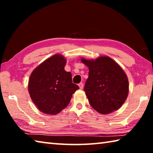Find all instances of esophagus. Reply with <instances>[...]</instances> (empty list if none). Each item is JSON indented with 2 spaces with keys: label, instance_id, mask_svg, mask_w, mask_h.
<instances>
[{
  "label": "esophagus",
  "instance_id": "1",
  "mask_svg": "<svg viewBox=\"0 0 153 153\" xmlns=\"http://www.w3.org/2000/svg\"><path fill=\"white\" fill-rule=\"evenodd\" d=\"M78 86H79L80 89H83V88H84V84H83L82 82H80L78 84Z\"/></svg>",
  "mask_w": 153,
  "mask_h": 153
}]
</instances>
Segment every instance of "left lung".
Returning <instances> with one entry per match:
<instances>
[{
  "mask_svg": "<svg viewBox=\"0 0 153 153\" xmlns=\"http://www.w3.org/2000/svg\"><path fill=\"white\" fill-rule=\"evenodd\" d=\"M82 61L89 68L84 91L91 107L101 114L120 108L128 94V80L121 67L108 56Z\"/></svg>",
  "mask_w": 153,
  "mask_h": 153,
  "instance_id": "8db88e82",
  "label": "left lung"
}]
</instances>
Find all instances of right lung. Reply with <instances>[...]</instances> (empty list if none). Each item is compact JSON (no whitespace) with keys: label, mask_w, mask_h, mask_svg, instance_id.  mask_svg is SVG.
<instances>
[{"label":"right lung","mask_w":153,"mask_h":153,"mask_svg":"<svg viewBox=\"0 0 153 153\" xmlns=\"http://www.w3.org/2000/svg\"><path fill=\"white\" fill-rule=\"evenodd\" d=\"M66 59L55 55L38 66L31 74L28 90L33 102L42 113L56 115L70 102L79 86L72 82L71 72L64 69Z\"/></svg>","instance_id":"add662e5"}]
</instances>
